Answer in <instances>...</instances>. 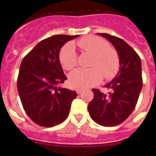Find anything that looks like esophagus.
Returning <instances> with one entry per match:
<instances>
[{"label": "esophagus", "instance_id": "esophagus-1", "mask_svg": "<svg viewBox=\"0 0 156 156\" xmlns=\"http://www.w3.org/2000/svg\"><path fill=\"white\" fill-rule=\"evenodd\" d=\"M76 92L79 95V94H81V93L83 92V89H77V90H76Z\"/></svg>", "mask_w": 156, "mask_h": 156}]
</instances>
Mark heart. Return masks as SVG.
Returning <instances> with one entry per match:
<instances>
[{
  "instance_id": "obj_1",
  "label": "heart",
  "mask_w": 156,
  "mask_h": 156,
  "mask_svg": "<svg viewBox=\"0 0 156 156\" xmlns=\"http://www.w3.org/2000/svg\"><path fill=\"white\" fill-rule=\"evenodd\" d=\"M82 51L92 55L89 66L91 68L78 69L69 74V82L74 88H87L97 85L102 80L113 78L118 72L120 61L116 50L108 47V43L103 38L89 35L77 42ZM60 61L66 70L73 69L78 63L75 48L69 43L60 52Z\"/></svg>"
}]
</instances>
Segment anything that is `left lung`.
<instances>
[{
	"mask_svg": "<svg viewBox=\"0 0 156 156\" xmlns=\"http://www.w3.org/2000/svg\"><path fill=\"white\" fill-rule=\"evenodd\" d=\"M116 48L120 69L116 77L104 86L111 91L106 95L92 89L93 100L88 104L90 117L103 126H115L128 118L135 108L143 87L142 63L137 52L121 38L98 33Z\"/></svg>",
	"mask_w": 156,
	"mask_h": 156,
	"instance_id": "1",
	"label": "left lung"
}]
</instances>
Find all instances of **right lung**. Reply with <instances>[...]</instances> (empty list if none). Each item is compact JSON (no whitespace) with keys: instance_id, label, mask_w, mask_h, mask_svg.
Segmentation results:
<instances>
[{"instance_id":"right-lung-1","label":"right lung","mask_w":156,"mask_h":156,"mask_svg":"<svg viewBox=\"0 0 156 156\" xmlns=\"http://www.w3.org/2000/svg\"><path fill=\"white\" fill-rule=\"evenodd\" d=\"M79 35H52L40 41L21 63L17 87L26 113L35 123L52 127L69 116L75 90L60 87L67 78L59 60L61 47Z\"/></svg>"}]
</instances>
